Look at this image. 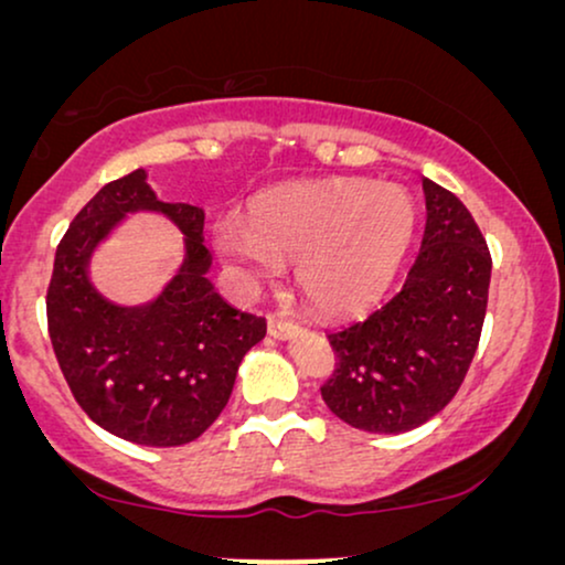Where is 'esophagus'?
<instances>
[{"label": "esophagus", "mask_w": 565, "mask_h": 565, "mask_svg": "<svg viewBox=\"0 0 565 565\" xmlns=\"http://www.w3.org/2000/svg\"><path fill=\"white\" fill-rule=\"evenodd\" d=\"M267 331L273 334L275 339H285V337H292L298 331L296 323H292L288 316L285 313H273L267 319Z\"/></svg>", "instance_id": "34e87169"}]
</instances>
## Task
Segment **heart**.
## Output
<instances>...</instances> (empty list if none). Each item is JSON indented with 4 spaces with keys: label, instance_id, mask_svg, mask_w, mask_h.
Returning <instances> with one entry per match:
<instances>
[{
    "label": "heart",
    "instance_id": "heart-1",
    "mask_svg": "<svg viewBox=\"0 0 565 565\" xmlns=\"http://www.w3.org/2000/svg\"><path fill=\"white\" fill-rule=\"evenodd\" d=\"M414 226V200L396 184L306 182L259 195L249 221H218L215 246L252 282L298 262L303 296L323 313H350L393 280Z\"/></svg>",
    "mask_w": 565,
    "mask_h": 565
}]
</instances>
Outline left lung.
Masks as SVG:
<instances>
[{
	"mask_svg": "<svg viewBox=\"0 0 565 565\" xmlns=\"http://www.w3.org/2000/svg\"><path fill=\"white\" fill-rule=\"evenodd\" d=\"M427 226L406 282L367 319L331 331L334 373L321 396L373 435L422 427L466 381L489 306L491 252L450 190L422 180Z\"/></svg>",
	"mask_w": 565,
	"mask_h": 565,
	"instance_id": "obj_1",
	"label": "left lung"
}]
</instances>
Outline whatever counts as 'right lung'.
<instances>
[{
	"instance_id": "right-lung-1",
	"label": "right lung",
	"mask_w": 565,
	"mask_h": 565,
	"mask_svg": "<svg viewBox=\"0 0 565 565\" xmlns=\"http://www.w3.org/2000/svg\"><path fill=\"white\" fill-rule=\"evenodd\" d=\"M134 210L172 217L189 257L153 305L122 309L90 288L86 262ZM203 226V207L161 203L136 169L107 182L58 242L45 296L53 352L84 414L128 443L177 447L203 435L226 408L244 354L267 331L262 316L236 311L213 290Z\"/></svg>"
}]
</instances>
